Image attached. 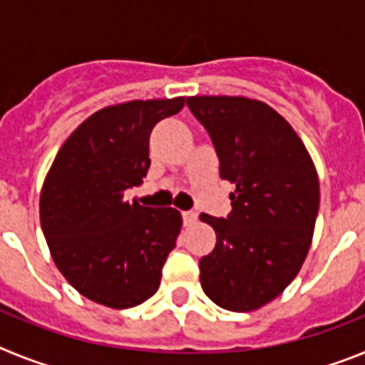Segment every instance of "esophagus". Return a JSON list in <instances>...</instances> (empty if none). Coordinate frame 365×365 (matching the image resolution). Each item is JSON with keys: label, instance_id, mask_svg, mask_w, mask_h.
I'll list each match as a JSON object with an SVG mask.
<instances>
[{"label": "esophagus", "instance_id": "obj_1", "mask_svg": "<svg viewBox=\"0 0 365 365\" xmlns=\"http://www.w3.org/2000/svg\"><path fill=\"white\" fill-rule=\"evenodd\" d=\"M182 221H185L186 227H192L197 221V214L195 212H182Z\"/></svg>", "mask_w": 365, "mask_h": 365}]
</instances>
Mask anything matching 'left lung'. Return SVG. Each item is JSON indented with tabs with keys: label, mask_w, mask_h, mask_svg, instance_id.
<instances>
[{
	"label": "left lung",
	"mask_w": 365,
	"mask_h": 365,
	"mask_svg": "<svg viewBox=\"0 0 365 365\" xmlns=\"http://www.w3.org/2000/svg\"><path fill=\"white\" fill-rule=\"evenodd\" d=\"M206 128L221 179L235 186L227 219L201 214L215 248L199 261L205 294L234 312L278 298L307 257L320 208V180L307 148L269 104L247 96H188Z\"/></svg>",
	"instance_id": "1"
}]
</instances>
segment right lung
Here are the masks:
<instances>
[{"instance_id": "add662e5", "label": "right lung", "mask_w": 365, "mask_h": 365, "mask_svg": "<svg viewBox=\"0 0 365 365\" xmlns=\"http://www.w3.org/2000/svg\"><path fill=\"white\" fill-rule=\"evenodd\" d=\"M185 96L131 100L87 117L67 137L40 193V222L58 270L82 296L111 309L157 292L182 227L175 208L128 202L124 192L150 168L155 124L185 108Z\"/></svg>"}]
</instances>
